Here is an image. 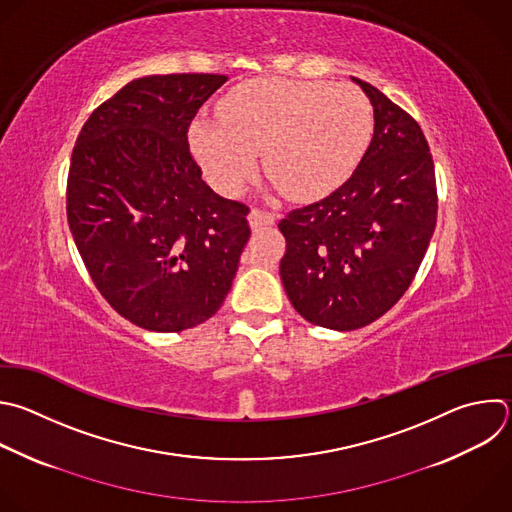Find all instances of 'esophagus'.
Masks as SVG:
<instances>
[{
    "label": "esophagus",
    "instance_id": "obj_1",
    "mask_svg": "<svg viewBox=\"0 0 512 512\" xmlns=\"http://www.w3.org/2000/svg\"><path fill=\"white\" fill-rule=\"evenodd\" d=\"M249 225L255 229V227H271L275 225V215L271 213H265L261 209H251L249 213Z\"/></svg>",
    "mask_w": 512,
    "mask_h": 512
}]
</instances>
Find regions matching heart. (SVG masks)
Segmentation results:
<instances>
[{"label":"heart","instance_id":"b5f03b06","mask_svg":"<svg viewBox=\"0 0 512 512\" xmlns=\"http://www.w3.org/2000/svg\"><path fill=\"white\" fill-rule=\"evenodd\" d=\"M221 122L199 118L191 146L209 183L235 195L255 173L257 152L275 185L297 201L342 185L372 136V108L348 84L257 78L217 106Z\"/></svg>","mask_w":512,"mask_h":512}]
</instances>
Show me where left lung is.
I'll list each match as a JSON object with an SVG mask.
<instances>
[{"instance_id": "1", "label": "left lung", "mask_w": 512, "mask_h": 512, "mask_svg": "<svg viewBox=\"0 0 512 512\" xmlns=\"http://www.w3.org/2000/svg\"><path fill=\"white\" fill-rule=\"evenodd\" d=\"M374 108L372 142L354 175L279 229V265L295 311L352 331L382 317L410 287L436 227V179L418 122L372 84L352 78Z\"/></svg>"}]
</instances>
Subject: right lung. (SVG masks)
<instances>
[{"mask_svg": "<svg viewBox=\"0 0 512 512\" xmlns=\"http://www.w3.org/2000/svg\"><path fill=\"white\" fill-rule=\"evenodd\" d=\"M227 82L166 74L128 82L82 126L66 211L102 297L134 325L170 333L213 317L249 241V209L203 179L187 132Z\"/></svg>", "mask_w": 512, "mask_h": 512, "instance_id": "obj_1", "label": "right lung"}]
</instances>
